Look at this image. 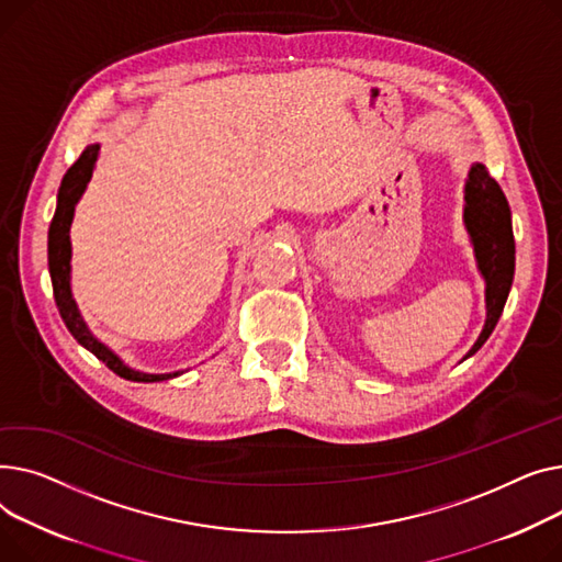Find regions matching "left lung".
Here are the masks:
<instances>
[{
	"label": "left lung",
	"mask_w": 562,
	"mask_h": 562,
	"mask_svg": "<svg viewBox=\"0 0 562 562\" xmlns=\"http://www.w3.org/2000/svg\"><path fill=\"white\" fill-rule=\"evenodd\" d=\"M465 228L474 245L479 272L485 279V326L468 351L474 356L497 326L506 306L515 274V238L510 206L504 190L494 181L483 162H474L465 183ZM463 358V360H465Z\"/></svg>",
	"instance_id": "left-lung-1"
}]
</instances>
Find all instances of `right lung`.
Instances as JSON below:
<instances>
[{
	"label": "right lung",
	"instance_id": "add662e5",
	"mask_svg": "<svg viewBox=\"0 0 562 562\" xmlns=\"http://www.w3.org/2000/svg\"><path fill=\"white\" fill-rule=\"evenodd\" d=\"M99 156V145H88L83 154L75 160L72 168L65 172L60 188H58V202L56 213L49 224V240H47V258H49V274L54 285V300L58 306V313L68 326V331L75 336V340L86 347L90 353H94L99 360L104 362L109 370H113L117 376L126 381H138V383H154V381H168L183 372H170V374H147L128 368L122 362V358L111 351L102 340L92 336L90 328L86 326L77 302L72 300V285H70V258H72V245H70V226L75 217V206L81 200V194L92 177L94 162Z\"/></svg>",
	"mask_w": 562,
	"mask_h": 562
}]
</instances>
